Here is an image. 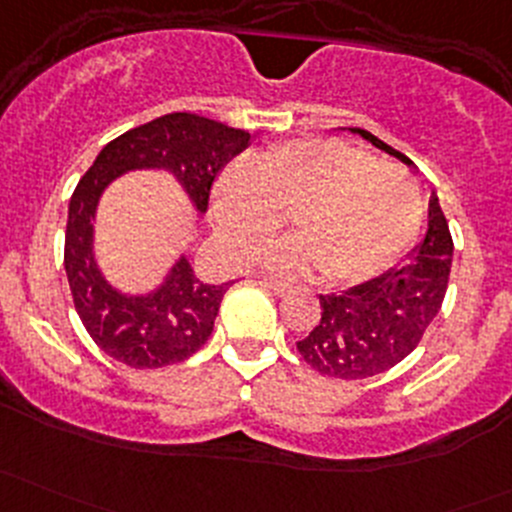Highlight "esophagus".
<instances>
[{
  "instance_id": "obj_1",
  "label": "esophagus",
  "mask_w": 512,
  "mask_h": 512,
  "mask_svg": "<svg viewBox=\"0 0 512 512\" xmlns=\"http://www.w3.org/2000/svg\"><path fill=\"white\" fill-rule=\"evenodd\" d=\"M265 285L272 289V292L277 294V297H282V294L289 292V287L285 285V282H277V280H265Z\"/></svg>"
}]
</instances>
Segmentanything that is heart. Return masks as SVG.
I'll list each match as a JSON object with an SVG mask.
<instances>
[{"mask_svg": "<svg viewBox=\"0 0 512 512\" xmlns=\"http://www.w3.org/2000/svg\"><path fill=\"white\" fill-rule=\"evenodd\" d=\"M285 213L294 235L265 252L270 270L361 285L409 252L423 200L406 170L337 138L287 141L250 165H230L215 180V227L237 260L255 257Z\"/></svg>", "mask_w": 512, "mask_h": 512, "instance_id": "1", "label": "heart"}]
</instances>
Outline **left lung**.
<instances>
[{
  "mask_svg": "<svg viewBox=\"0 0 512 512\" xmlns=\"http://www.w3.org/2000/svg\"><path fill=\"white\" fill-rule=\"evenodd\" d=\"M347 131V128H342ZM349 131L411 168L414 160L364 128ZM453 262V240L438 195L428 203L426 235L401 267L339 294H319L317 327L297 342L299 354L319 374L369 379L406 359L441 309Z\"/></svg>",
  "mask_w": 512,
  "mask_h": 512,
  "instance_id": "obj_1",
  "label": "left lung"
}]
</instances>
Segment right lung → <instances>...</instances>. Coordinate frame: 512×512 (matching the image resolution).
I'll use <instances>...</instances> for the list:
<instances>
[{
    "label": "right lung",
    "instance_id": "1",
    "mask_svg": "<svg viewBox=\"0 0 512 512\" xmlns=\"http://www.w3.org/2000/svg\"><path fill=\"white\" fill-rule=\"evenodd\" d=\"M252 143L250 133L198 113H165L106 143L69 200L64 267L74 307L91 339L133 369H158L188 359L208 342L232 282H205L180 252L156 287L123 292L96 255V213L108 185L136 170L168 173L195 213L205 215L227 160Z\"/></svg>",
    "mask_w": 512,
    "mask_h": 512
}]
</instances>
